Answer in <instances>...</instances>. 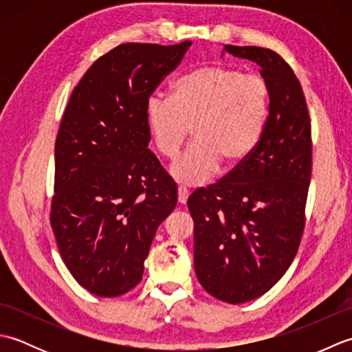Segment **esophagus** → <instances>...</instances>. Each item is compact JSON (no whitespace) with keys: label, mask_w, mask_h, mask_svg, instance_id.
Returning a JSON list of instances; mask_svg holds the SVG:
<instances>
[{"label":"esophagus","mask_w":352,"mask_h":352,"mask_svg":"<svg viewBox=\"0 0 352 352\" xmlns=\"http://www.w3.org/2000/svg\"><path fill=\"white\" fill-rule=\"evenodd\" d=\"M188 198H189V192L183 188H178V203L186 204L188 203Z\"/></svg>","instance_id":"34e87169"}]
</instances>
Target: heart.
<instances>
[{
	"instance_id": "heart-1",
	"label": "heart",
	"mask_w": 352,
	"mask_h": 352,
	"mask_svg": "<svg viewBox=\"0 0 352 352\" xmlns=\"http://www.w3.org/2000/svg\"><path fill=\"white\" fill-rule=\"evenodd\" d=\"M269 118V86L257 74L208 65L174 80L169 98L145 104V122L164 159L174 160L192 129L193 144L170 168L183 186H201L256 151Z\"/></svg>"
}]
</instances>
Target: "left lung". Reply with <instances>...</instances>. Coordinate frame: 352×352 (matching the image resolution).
Returning <instances> with one entry per match:
<instances>
[{"label": "left lung", "instance_id": "1", "mask_svg": "<svg viewBox=\"0 0 352 352\" xmlns=\"http://www.w3.org/2000/svg\"><path fill=\"white\" fill-rule=\"evenodd\" d=\"M260 66L269 118L258 146L239 168L188 199L195 222L193 263L201 286L228 304L261 296L300 248L311 177V125L300 81L275 51L226 45Z\"/></svg>", "mask_w": 352, "mask_h": 352}]
</instances>
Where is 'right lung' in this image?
Here are the masks:
<instances>
[{
  "label": "right lung",
  "instance_id": "add662e5",
  "mask_svg": "<svg viewBox=\"0 0 352 352\" xmlns=\"http://www.w3.org/2000/svg\"><path fill=\"white\" fill-rule=\"evenodd\" d=\"M192 45L122 43L74 89L56 139L51 227L80 286L124 295L144 274L177 186L149 151L145 104Z\"/></svg>",
  "mask_w": 352,
  "mask_h": 352
}]
</instances>
